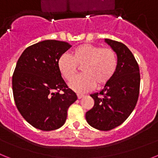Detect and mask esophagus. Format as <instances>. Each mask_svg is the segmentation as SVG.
<instances>
[{
  "instance_id": "obj_1",
  "label": "esophagus",
  "mask_w": 158,
  "mask_h": 158,
  "mask_svg": "<svg viewBox=\"0 0 158 158\" xmlns=\"http://www.w3.org/2000/svg\"><path fill=\"white\" fill-rule=\"evenodd\" d=\"M84 95H82V94H77V98L78 99H81V98H83L84 97Z\"/></svg>"
}]
</instances>
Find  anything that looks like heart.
<instances>
[{
    "instance_id": "1",
    "label": "heart",
    "mask_w": 158,
    "mask_h": 158,
    "mask_svg": "<svg viewBox=\"0 0 158 158\" xmlns=\"http://www.w3.org/2000/svg\"><path fill=\"white\" fill-rule=\"evenodd\" d=\"M78 65H82L83 73L73 80ZM58 66L65 80H73L69 84L71 89L77 93H85L96 85L102 87L111 80L117 68V56L112 49L84 43L73 50L72 56L67 54L61 55Z\"/></svg>"
}]
</instances>
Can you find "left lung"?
<instances>
[{
	"instance_id": "obj_1",
	"label": "left lung",
	"mask_w": 158,
	"mask_h": 158,
	"mask_svg": "<svg viewBox=\"0 0 158 158\" xmlns=\"http://www.w3.org/2000/svg\"><path fill=\"white\" fill-rule=\"evenodd\" d=\"M117 55L115 74L100 93L91 94L94 106L86 112L88 123L100 131L119 126L135 109L139 99L140 73L138 62L126 45L104 40Z\"/></svg>"
}]
</instances>
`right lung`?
<instances>
[{"mask_svg":"<svg viewBox=\"0 0 158 158\" xmlns=\"http://www.w3.org/2000/svg\"><path fill=\"white\" fill-rule=\"evenodd\" d=\"M72 46L58 40H45L26 48L12 75L16 107L25 120L41 131L63 126L69 106L77 100L68 88L58 66L60 56Z\"/></svg>","mask_w":158,"mask_h":158,"instance_id":"right-lung-1","label":"right lung"}]
</instances>
